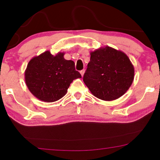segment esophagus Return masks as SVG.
Returning a JSON list of instances; mask_svg holds the SVG:
<instances>
[{
  "mask_svg": "<svg viewBox=\"0 0 160 160\" xmlns=\"http://www.w3.org/2000/svg\"><path fill=\"white\" fill-rule=\"evenodd\" d=\"M84 72H85V70L84 69H83V70H82V71H80V73H81V75H82V76H84Z\"/></svg>",
  "mask_w": 160,
  "mask_h": 160,
  "instance_id": "1",
  "label": "esophagus"
}]
</instances>
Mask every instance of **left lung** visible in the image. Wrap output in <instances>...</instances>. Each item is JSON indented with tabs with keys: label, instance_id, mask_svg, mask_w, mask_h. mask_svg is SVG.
I'll return each instance as SVG.
<instances>
[{
	"label": "left lung",
	"instance_id": "8db88e82",
	"mask_svg": "<svg viewBox=\"0 0 160 160\" xmlns=\"http://www.w3.org/2000/svg\"><path fill=\"white\" fill-rule=\"evenodd\" d=\"M83 81L96 98L113 100L121 97L132 84L134 68L124 52L106 47L90 53Z\"/></svg>",
	"mask_w": 160,
	"mask_h": 160
}]
</instances>
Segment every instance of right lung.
<instances>
[{
  "label": "right lung",
  "mask_w": 160,
  "mask_h": 160,
  "mask_svg": "<svg viewBox=\"0 0 160 160\" xmlns=\"http://www.w3.org/2000/svg\"><path fill=\"white\" fill-rule=\"evenodd\" d=\"M64 53L54 56L49 51L35 57L25 71L26 84L32 95L45 102L62 98L74 79L82 78L75 63L64 59Z\"/></svg>",
  "instance_id": "add662e5"
}]
</instances>
